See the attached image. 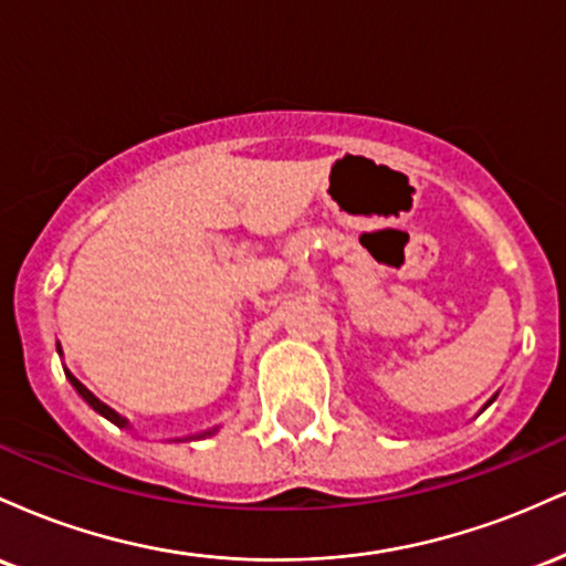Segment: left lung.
<instances>
[{"label": "left lung", "mask_w": 566, "mask_h": 566, "mask_svg": "<svg viewBox=\"0 0 566 566\" xmlns=\"http://www.w3.org/2000/svg\"><path fill=\"white\" fill-rule=\"evenodd\" d=\"M495 399H497V394H495V396H492V399H490V401H486V405H484L482 409H486V407H490V405H492V401H495Z\"/></svg>", "instance_id": "1"}]
</instances>
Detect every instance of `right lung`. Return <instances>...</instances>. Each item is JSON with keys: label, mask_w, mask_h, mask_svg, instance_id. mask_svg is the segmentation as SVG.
Masks as SVG:
<instances>
[{"label": "right lung", "mask_w": 566, "mask_h": 566, "mask_svg": "<svg viewBox=\"0 0 566 566\" xmlns=\"http://www.w3.org/2000/svg\"><path fill=\"white\" fill-rule=\"evenodd\" d=\"M57 356H63V348H61V343H57ZM63 373H66V378H69L71 386L76 388V394H80L82 399L87 401V405L93 407L97 415H103V418H106V420H112L114 426H119V428H127V431H133V426H129V420H127V418H122V415L116 412V409H112V407H108V405H103V401L97 399V396H95L93 391H90V388L84 386V382H80V380L74 378V375L69 373V367H66V365H63ZM218 428H220V426H212V428H207V431H201V433H191V437H184V439H170V441H197V439H205V437H212V433H218Z\"/></svg>", "instance_id": "1"}]
</instances>
